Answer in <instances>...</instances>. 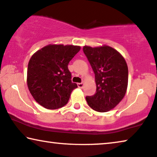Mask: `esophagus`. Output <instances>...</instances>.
<instances>
[{
  "instance_id": "esophagus-1",
  "label": "esophagus",
  "mask_w": 157,
  "mask_h": 157,
  "mask_svg": "<svg viewBox=\"0 0 157 157\" xmlns=\"http://www.w3.org/2000/svg\"><path fill=\"white\" fill-rule=\"evenodd\" d=\"M77 86H78L79 88H82L83 86H84V83H78V84H77Z\"/></svg>"
}]
</instances>
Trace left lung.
Returning a JSON list of instances; mask_svg holds the SVG:
<instances>
[{
    "label": "left lung",
    "instance_id": "8db88e82",
    "mask_svg": "<svg viewBox=\"0 0 157 157\" xmlns=\"http://www.w3.org/2000/svg\"><path fill=\"white\" fill-rule=\"evenodd\" d=\"M83 52L95 73L96 92L86 96L88 105L98 112L114 108L126 94L128 70L126 60L118 51L108 46H85Z\"/></svg>",
    "mask_w": 157,
    "mask_h": 157
}]
</instances>
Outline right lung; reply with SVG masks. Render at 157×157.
I'll use <instances>...</instances> for the list:
<instances>
[{
  "label": "right lung",
  "instance_id": "right-lung-1",
  "mask_svg": "<svg viewBox=\"0 0 157 157\" xmlns=\"http://www.w3.org/2000/svg\"><path fill=\"white\" fill-rule=\"evenodd\" d=\"M80 50L79 46L48 45L33 54L28 64L27 85L34 100L47 109H58L67 103L77 88L72 82L68 64Z\"/></svg>",
  "mask_w": 157,
  "mask_h": 157
}]
</instances>
